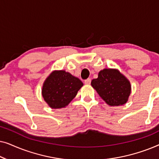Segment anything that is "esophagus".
Returning a JSON list of instances; mask_svg holds the SVG:
<instances>
[{
    "instance_id": "esophagus-1",
    "label": "esophagus",
    "mask_w": 159,
    "mask_h": 159,
    "mask_svg": "<svg viewBox=\"0 0 159 159\" xmlns=\"http://www.w3.org/2000/svg\"><path fill=\"white\" fill-rule=\"evenodd\" d=\"M91 82V79L90 78H88V79H87L84 80V84H90Z\"/></svg>"
}]
</instances>
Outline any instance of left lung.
<instances>
[{
  "label": "left lung",
  "mask_w": 159,
  "mask_h": 159,
  "mask_svg": "<svg viewBox=\"0 0 159 159\" xmlns=\"http://www.w3.org/2000/svg\"><path fill=\"white\" fill-rule=\"evenodd\" d=\"M91 85L111 106L125 104L131 93L129 81L116 69H104L100 71L98 77L92 80Z\"/></svg>",
  "instance_id": "obj_1"
}]
</instances>
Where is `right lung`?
<instances>
[{"mask_svg": "<svg viewBox=\"0 0 159 159\" xmlns=\"http://www.w3.org/2000/svg\"><path fill=\"white\" fill-rule=\"evenodd\" d=\"M83 86L81 80L64 70L53 71L43 83L42 95L52 108H64Z\"/></svg>", "mask_w": 159, "mask_h": 159, "instance_id": "add662e5", "label": "right lung"}]
</instances>
